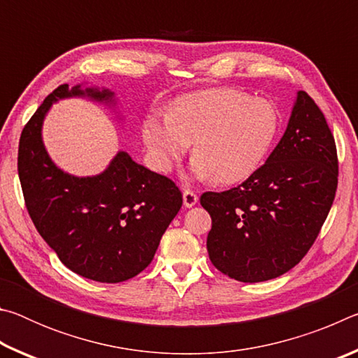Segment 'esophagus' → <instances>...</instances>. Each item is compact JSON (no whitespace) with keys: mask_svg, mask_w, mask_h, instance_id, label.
Instances as JSON below:
<instances>
[{"mask_svg":"<svg viewBox=\"0 0 358 358\" xmlns=\"http://www.w3.org/2000/svg\"><path fill=\"white\" fill-rule=\"evenodd\" d=\"M197 201H199V197H197V194H196V192H194V191H189V189L183 191V203H185V207H186V208H191V207H194V205L197 203Z\"/></svg>","mask_w":358,"mask_h":358,"instance_id":"34e87169","label":"esophagus"}]
</instances>
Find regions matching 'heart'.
<instances>
[{
    "label": "heart",
    "mask_w": 358,
    "mask_h": 358,
    "mask_svg": "<svg viewBox=\"0 0 358 358\" xmlns=\"http://www.w3.org/2000/svg\"><path fill=\"white\" fill-rule=\"evenodd\" d=\"M278 129L280 115L271 102L221 88L180 96L169 117L151 115L143 121L142 137L162 171L194 143V175L232 185L264 164Z\"/></svg>",
    "instance_id": "heart-1"
}]
</instances>
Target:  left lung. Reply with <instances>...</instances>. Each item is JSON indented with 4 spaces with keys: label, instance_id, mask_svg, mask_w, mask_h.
I'll use <instances>...</instances> for the list:
<instances>
[{
    "label": "left lung",
    "instance_id": "obj_1",
    "mask_svg": "<svg viewBox=\"0 0 358 358\" xmlns=\"http://www.w3.org/2000/svg\"><path fill=\"white\" fill-rule=\"evenodd\" d=\"M336 186L335 138L316 102L299 92L286 132L265 164L237 187L201 196L211 216V264L241 282L284 275L317 238Z\"/></svg>",
    "mask_w": 358,
    "mask_h": 358
}]
</instances>
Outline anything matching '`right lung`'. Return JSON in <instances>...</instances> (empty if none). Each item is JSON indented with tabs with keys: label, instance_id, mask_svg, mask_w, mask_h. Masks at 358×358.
Masks as SVG:
<instances>
[{
	"label": "right lung",
	"instance_id": "obj_1",
	"mask_svg": "<svg viewBox=\"0 0 358 358\" xmlns=\"http://www.w3.org/2000/svg\"><path fill=\"white\" fill-rule=\"evenodd\" d=\"M90 98L115 104L110 90L59 85L22 131L19 178L41 237L74 273L99 282L131 280L147 268L181 208L178 186L137 164L126 151L94 177H74L50 159L42 123L53 102Z\"/></svg>",
	"mask_w": 358,
	"mask_h": 358
}]
</instances>
